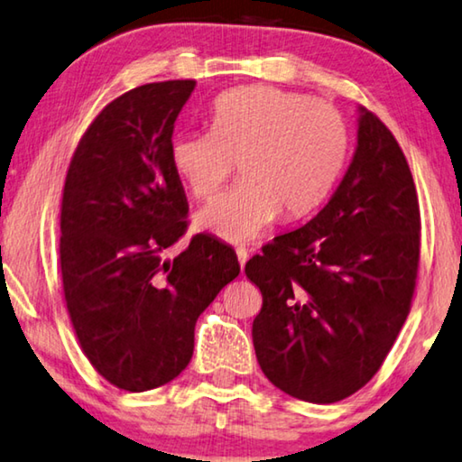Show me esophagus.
I'll list each match as a JSON object with an SVG mask.
<instances>
[{"label": "esophagus", "mask_w": 462, "mask_h": 462, "mask_svg": "<svg viewBox=\"0 0 462 462\" xmlns=\"http://www.w3.org/2000/svg\"><path fill=\"white\" fill-rule=\"evenodd\" d=\"M236 257H238V263H240V269H245L246 261H248V251H246V248L238 246V248H236Z\"/></svg>", "instance_id": "34e87169"}]
</instances>
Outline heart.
Segmentation results:
<instances>
[{"instance_id":"obj_1","label":"heart","mask_w":462,"mask_h":462,"mask_svg":"<svg viewBox=\"0 0 462 462\" xmlns=\"http://www.w3.org/2000/svg\"><path fill=\"white\" fill-rule=\"evenodd\" d=\"M211 131L179 134L171 162L195 199H208L240 164L243 185L197 211L195 228L228 243L259 238L280 214L298 219L323 203L339 177L347 131L333 105L275 86L219 94Z\"/></svg>"}]
</instances>
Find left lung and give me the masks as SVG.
I'll use <instances>...</instances> for the list:
<instances>
[{
  "label": "left lung",
  "instance_id": "8db88e82",
  "mask_svg": "<svg viewBox=\"0 0 462 462\" xmlns=\"http://www.w3.org/2000/svg\"><path fill=\"white\" fill-rule=\"evenodd\" d=\"M346 177L309 224L275 236L245 273L263 294L259 365L277 389L335 402L376 374L405 323L420 263V203L397 139L357 108Z\"/></svg>",
  "mask_w": 462,
  "mask_h": 462
}]
</instances>
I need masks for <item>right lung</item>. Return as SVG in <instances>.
Here are the masks:
<instances>
[{
	"label": "right lung",
	"instance_id": "add662e5",
	"mask_svg": "<svg viewBox=\"0 0 462 462\" xmlns=\"http://www.w3.org/2000/svg\"><path fill=\"white\" fill-rule=\"evenodd\" d=\"M195 79L145 84L115 98L79 139L61 199V277L71 325L100 376L158 389L191 362L195 323L240 273L234 248L187 230L171 162L174 121Z\"/></svg>",
	"mask_w": 462,
	"mask_h": 462
}]
</instances>
